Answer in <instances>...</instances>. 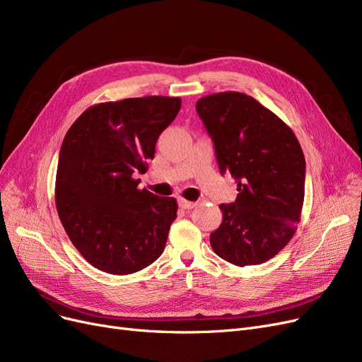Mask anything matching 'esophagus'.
<instances>
[{
  "label": "esophagus",
  "mask_w": 362,
  "mask_h": 362,
  "mask_svg": "<svg viewBox=\"0 0 362 362\" xmlns=\"http://www.w3.org/2000/svg\"><path fill=\"white\" fill-rule=\"evenodd\" d=\"M178 204L181 208H184V210H192V208L196 206V202H192V201H185V199H178Z\"/></svg>",
  "instance_id": "esophagus-1"
}]
</instances>
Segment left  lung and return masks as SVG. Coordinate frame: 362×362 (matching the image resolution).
I'll return each mask as SVG.
<instances>
[{"label": "left lung", "mask_w": 362, "mask_h": 362, "mask_svg": "<svg viewBox=\"0 0 362 362\" xmlns=\"http://www.w3.org/2000/svg\"><path fill=\"white\" fill-rule=\"evenodd\" d=\"M211 137L221 173H231L238 194L221 204L223 221L210 235L216 254L235 266L266 262L296 233L305 196V157L282 120L254 98L222 92L196 103Z\"/></svg>", "instance_id": "obj_1"}]
</instances>
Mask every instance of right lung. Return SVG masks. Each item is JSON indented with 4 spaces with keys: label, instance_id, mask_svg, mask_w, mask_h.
I'll list each match as a JSON object with an SVG mask.
<instances>
[{
    "label": "right lung",
    "instance_id": "1",
    "mask_svg": "<svg viewBox=\"0 0 362 362\" xmlns=\"http://www.w3.org/2000/svg\"><path fill=\"white\" fill-rule=\"evenodd\" d=\"M180 98L145 96L96 104L63 139L56 205L62 225L87 262L112 275L152 264L164 250L175 198L139 190L158 136L177 117Z\"/></svg>",
    "mask_w": 362,
    "mask_h": 362
}]
</instances>
